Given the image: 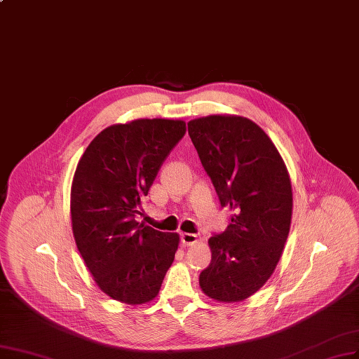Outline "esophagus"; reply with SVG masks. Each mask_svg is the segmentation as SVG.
<instances>
[{
    "label": "esophagus",
    "mask_w": 359,
    "mask_h": 359,
    "mask_svg": "<svg viewBox=\"0 0 359 359\" xmlns=\"http://www.w3.org/2000/svg\"><path fill=\"white\" fill-rule=\"evenodd\" d=\"M180 240L184 246H194L196 241H198V237H196L195 234H189V233H183L180 236Z\"/></svg>",
    "instance_id": "34e87169"
}]
</instances>
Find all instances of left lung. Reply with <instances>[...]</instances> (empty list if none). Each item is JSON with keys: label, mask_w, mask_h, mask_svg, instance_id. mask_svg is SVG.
<instances>
[{"label": "left lung", "mask_w": 359, "mask_h": 359, "mask_svg": "<svg viewBox=\"0 0 359 359\" xmlns=\"http://www.w3.org/2000/svg\"><path fill=\"white\" fill-rule=\"evenodd\" d=\"M188 133L222 207L233 215L209 238L203 292L237 303L255 294L279 262L292 217V187L270 137L248 118L212 114L188 122Z\"/></svg>", "instance_id": "8db88e82"}]
</instances>
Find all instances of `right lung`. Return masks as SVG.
<instances>
[{"instance_id": "right-lung-1", "label": "right lung", "mask_w": 359, "mask_h": 359, "mask_svg": "<svg viewBox=\"0 0 359 359\" xmlns=\"http://www.w3.org/2000/svg\"><path fill=\"white\" fill-rule=\"evenodd\" d=\"M184 131L187 123L172 119L111 125L77 164L70 203L74 240L95 283L116 302H152L175 261L179 234L137 222V215Z\"/></svg>"}]
</instances>
